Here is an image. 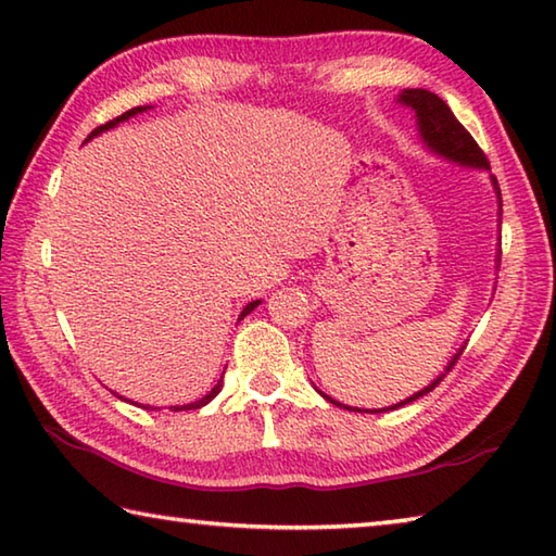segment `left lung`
I'll list each match as a JSON object with an SVG mask.
<instances>
[{"label":"left lung","instance_id":"1","mask_svg":"<svg viewBox=\"0 0 556 556\" xmlns=\"http://www.w3.org/2000/svg\"><path fill=\"white\" fill-rule=\"evenodd\" d=\"M397 102L413 106L415 116H417V126H420L422 141L430 146L434 153H440V155H444V159H450L454 163L473 165V168L491 170L489 159H485V153L481 151V146L473 141V136L464 129V126L459 124V119H456V116L452 114L450 106H446V102L440 100V97H437L434 92H430V90H403L401 97H397ZM491 180H493V188H495V192H498V200H501L498 180H495L493 175H491ZM501 207H503V204H501ZM456 358H459V354L452 358L450 366H446V371H452V366L456 364ZM444 376L446 374H442L440 378H437V381H432L427 388H422L420 393H415L413 397H407V401L397 403L393 407H386V410H395V407H403L407 403L417 401V397H422V395H427L430 391H434V388L440 386V381H442ZM327 401L339 405V407H346L342 403L332 401V397H327ZM346 410H354V407H346ZM358 413H362V410H358ZM364 413H371V410H364Z\"/></svg>","mask_w":556,"mask_h":556}]
</instances>
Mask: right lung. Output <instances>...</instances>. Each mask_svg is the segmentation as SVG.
<instances>
[{"instance_id": "obj_1", "label": "right lung", "mask_w": 556, "mask_h": 556, "mask_svg": "<svg viewBox=\"0 0 556 556\" xmlns=\"http://www.w3.org/2000/svg\"><path fill=\"white\" fill-rule=\"evenodd\" d=\"M146 110V106H134V110H129V112H124L122 116H116V119H112V122H106V124H102V126H97V129L90 134V136H87V139H92V136H97V134H102V131H106V129H112V126H116V124H119V122H124V119H129V116H134V114H139V112H143ZM261 305V300H253V303H249L247 307H243V313L239 315V319L241 317H247L249 313H251V309L253 307H258ZM222 391V378H219V381H217V386H214L212 388V391L207 393V395H204L202 397V401H198V403H190V405H178V407H173V410L175 413H178V410H198V407H202V405H207L210 401H212V397L214 395H217Z\"/></svg>"}]
</instances>
